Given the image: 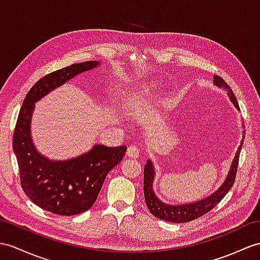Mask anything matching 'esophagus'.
Instances as JSON below:
<instances>
[{
  "instance_id": "1",
  "label": "esophagus",
  "mask_w": 260,
  "mask_h": 260,
  "mask_svg": "<svg viewBox=\"0 0 260 260\" xmlns=\"http://www.w3.org/2000/svg\"><path fill=\"white\" fill-rule=\"evenodd\" d=\"M139 154H140V150H139V148L135 144L130 145L128 150H126V155L130 156V157H134V159H137Z\"/></svg>"
}]
</instances>
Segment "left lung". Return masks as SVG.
Listing matches in <instances>:
<instances>
[{
	"instance_id": "8db88e82",
	"label": "left lung",
	"mask_w": 260,
	"mask_h": 260,
	"mask_svg": "<svg viewBox=\"0 0 260 260\" xmlns=\"http://www.w3.org/2000/svg\"><path fill=\"white\" fill-rule=\"evenodd\" d=\"M214 85L225 89L227 91V94H229L231 101L234 104V106H235V108L237 110H240L235 94H234L231 87L226 84L223 78H220L217 75H214ZM244 138L245 136L243 135L242 142H240V145L236 151L235 156H234L231 169L229 171V173H227V176L224 180L223 184L210 196H206L205 199H202L200 201L192 202V203L172 205L164 203V202H162L157 198L153 189V181L155 178L154 167L152 161L148 160L147 164L144 166L143 189L145 204H147L149 211L153 214L155 217L167 221H172V223H186V221H191L193 219L199 218L201 216H203L207 212H210L212 208H214L219 203L221 199L224 198L227 192H229L234 185V182H235L236 178L240 150H242L244 143Z\"/></svg>"
}]
</instances>
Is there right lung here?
<instances>
[{
	"label": "right lung",
	"instance_id": "obj_1",
	"mask_svg": "<svg viewBox=\"0 0 260 260\" xmlns=\"http://www.w3.org/2000/svg\"><path fill=\"white\" fill-rule=\"evenodd\" d=\"M97 60L73 64L44 76L23 101L13 135V150L21 185L34 204L54 214L71 216L93 205L107 174L121 162L125 145L93 147L68 160H49L36 150L30 134L35 103L76 76L96 68Z\"/></svg>",
	"mask_w": 260,
	"mask_h": 260
}]
</instances>
